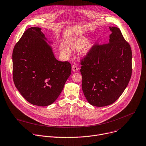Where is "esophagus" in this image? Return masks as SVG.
Returning a JSON list of instances; mask_svg holds the SVG:
<instances>
[{
  "instance_id": "34e87169",
  "label": "esophagus",
  "mask_w": 146,
  "mask_h": 146,
  "mask_svg": "<svg viewBox=\"0 0 146 146\" xmlns=\"http://www.w3.org/2000/svg\"><path fill=\"white\" fill-rule=\"evenodd\" d=\"M78 69H79V68L77 66V65H73V66H72V70L73 71V72H77L78 71Z\"/></svg>"
}]
</instances>
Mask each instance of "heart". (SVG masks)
Masks as SVG:
<instances>
[{
  "mask_svg": "<svg viewBox=\"0 0 146 146\" xmlns=\"http://www.w3.org/2000/svg\"><path fill=\"white\" fill-rule=\"evenodd\" d=\"M86 44V42L84 39H78L77 40H76L74 43H73V47L76 48V49H81ZM62 51L66 54L70 53V50L69 48L64 46L62 47Z\"/></svg>",
  "mask_w": 146,
  "mask_h": 146,
  "instance_id": "obj_1",
  "label": "heart"
}]
</instances>
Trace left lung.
<instances>
[{
    "instance_id": "1",
    "label": "left lung",
    "mask_w": 146,
    "mask_h": 146,
    "mask_svg": "<svg viewBox=\"0 0 146 146\" xmlns=\"http://www.w3.org/2000/svg\"><path fill=\"white\" fill-rule=\"evenodd\" d=\"M109 43L94 44L81 61L82 89L88 103L104 107L116 102L132 75V51L120 29L110 27Z\"/></svg>"
}]
</instances>
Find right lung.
Wrapping results in <instances>:
<instances>
[{
    "instance_id": "1",
    "label": "right lung",
    "mask_w": 146,
    "mask_h": 146,
    "mask_svg": "<svg viewBox=\"0 0 146 146\" xmlns=\"http://www.w3.org/2000/svg\"><path fill=\"white\" fill-rule=\"evenodd\" d=\"M41 29L24 32L13 53L14 84L30 103L45 107L53 103L71 74V64L58 61Z\"/></svg>"
}]
</instances>
